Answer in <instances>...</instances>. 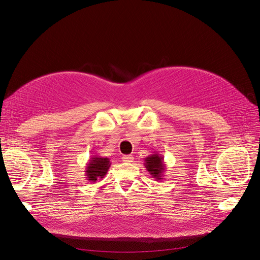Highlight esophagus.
<instances>
[{"mask_svg":"<svg viewBox=\"0 0 260 260\" xmlns=\"http://www.w3.org/2000/svg\"><path fill=\"white\" fill-rule=\"evenodd\" d=\"M122 160L126 161V162H132L134 160V157H133V155H123Z\"/></svg>","mask_w":260,"mask_h":260,"instance_id":"esophagus-1","label":"esophagus"}]
</instances>
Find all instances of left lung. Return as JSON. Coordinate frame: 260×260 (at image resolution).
Wrapping results in <instances>:
<instances>
[{
  "instance_id": "obj_1",
  "label": "left lung",
  "mask_w": 260,
  "mask_h": 260,
  "mask_svg": "<svg viewBox=\"0 0 260 260\" xmlns=\"http://www.w3.org/2000/svg\"><path fill=\"white\" fill-rule=\"evenodd\" d=\"M145 166L149 174L155 178L156 181L162 180L164 177V171H165V162H164V156L158 153H154V154H151L148 157L145 158Z\"/></svg>"
}]
</instances>
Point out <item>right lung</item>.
<instances>
[{"label": "right lung", "instance_id": "add662e5", "mask_svg": "<svg viewBox=\"0 0 260 260\" xmlns=\"http://www.w3.org/2000/svg\"><path fill=\"white\" fill-rule=\"evenodd\" d=\"M111 165L108 157H103L100 155H93L86 164L85 167V178L90 182L102 180Z\"/></svg>", "mask_w": 260, "mask_h": 260}]
</instances>
